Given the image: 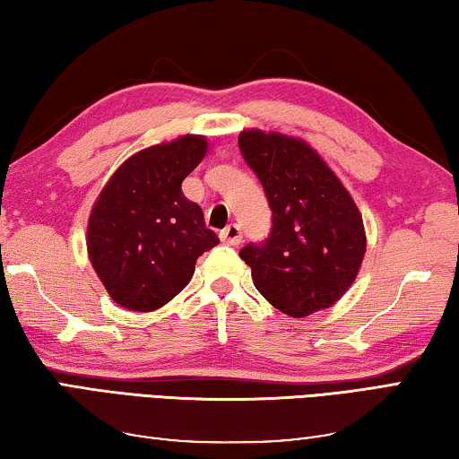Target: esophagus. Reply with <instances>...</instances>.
<instances>
[{
  "mask_svg": "<svg viewBox=\"0 0 459 459\" xmlns=\"http://www.w3.org/2000/svg\"><path fill=\"white\" fill-rule=\"evenodd\" d=\"M220 238H221V242H225V244L238 246L239 242H242V230H239L236 223H231V225H228V228L221 231Z\"/></svg>",
  "mask_w": 459,
  "mask_h": 459,
  "instance_id": "34e87169",
  "label": "esophagus"
}]
</instances>
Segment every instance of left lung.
<instances>
[{
  "label": "left lung",
  "mask_w": 459,
  "mask_h": 459,
  "mask_svg": "<svg viewBox=\"0 0 459 459\" xmlns=\"http://www.w3.org/2000/svg\"><path fill=\"white\" fill-rule=\"evenodd\" d=\"M238 144L273 209L270 238L239 252L254 287L290 317L329 309L354 284L366 256L356 201L303 138L247 127Z\"/></svg>",
  "instance_id": "8db88e82"
}]
</instances>
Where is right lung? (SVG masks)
<instances>
[{
	"instance_id": "add662e5",
	"label": "right lung",
	"mask_w": 459,
	"mask_h": 459,
	"mask_svg": "<svg viewBox=\"0 0 459 459\" xmlns=\"http://www.w3.org/2000/svg\"><path fill=\"white\" fill-rule=\"evenodd\" d=\"M207 150L201 134L148 146L119 164L95 199L87 256L124 309H160L189 284L201 254L220 244L180 189Z\"/></svg>"
}]
</instances>
